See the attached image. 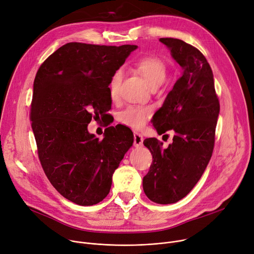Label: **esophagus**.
Returning a JSON list of instances; mask_svg holds the SVG:
<instances>
[{
    "label": "esophagus",
    "instance_id": "esophagus-1",
    "mask_svg": "<svg viewBox=\"0 0 254 254\" xmlns=\"http://www.w3.org/2000/svg\"><path fill=\"white\" fill-rule=\"evenodd\" d=\"M143 141H144L143 135L140 132L134 131L133 132V146L134 147H141V146H143Z\"/></svg>",
    "mask_w": 254,
    "mask_h": 254
}]
</instances>
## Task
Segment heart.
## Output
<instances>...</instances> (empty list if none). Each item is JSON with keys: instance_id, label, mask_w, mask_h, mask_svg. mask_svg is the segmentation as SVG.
Wrapping results in <instances>:
<instances>
[{"instance_id": "obj_1", "label": "heart", "mask_w": 254, "mask_h": 254, "mask_svg": "<svg viewBox=\"0 0 254 254\" xmlns=\"http://www.w3.org/2000/svg\"><path fill=\"white\" fill-rule=\"evenodd\" d=\"M135 70L139 72L150 87L160 86L165 81L166 78V65L162 60L155 57H144L134 63ZM123 70H117L110 78L109 81V94L111 99H115L119 96L120 88L123 81ZM151 114V109L144 106L129 105L122 110L118 119L119 122L125 126L141 128L147 123Z\"/></svg>"}]
</instances>
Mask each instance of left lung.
Listing matches in <instances>:
<instances>
[{
  "mask_svg": "<svg viewBox=\"0 0 254 254\" xmlns=\"http://www.w3.org/2000/svg\"><path fill=\"white\" fill-rule=\"evenodd\" d=\"M159 40L170 50L182 74L152 120L159 134L170 129L175 132L173 142L163 148L155 137L144 141L153 163L143 178V189L152 201L168 204L187 196L209 164L220 103L204 56L183 40Z\"/></svg>",
  "mask_w": 254,
  "mask_h": 254,
  "instance_id": "1",
  "label": "left lung"
}]
</instances>
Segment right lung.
Instances as JSON below:
<instances>
[{
  "mask_svg": "<svg viewBox=\"0 0 254 254\" xmlns=\"http://www.w3.org/2000/svg\"><path fill=\"white\" fill-rule=\"evenodd\" d=\"M136 49L68 42L36 73L30 120L40 163L53 187L79 205L106 197L115 169L132 146L128 128L109 127L99 141L87 127L108 115L110 78Z\"/></svg>",
  "mask_w": 254,
  "mask_h": 254,
  "instance_id": "1",
  "label": "right lung"
}]
</instances>
